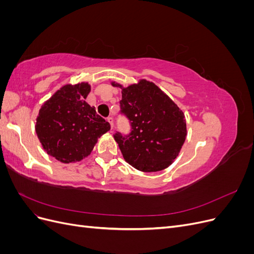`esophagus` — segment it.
<instances>
[{"label": "esophagus", "mask_w": 254, "mask_h": 254, "mask_svg": "<svg viewBox=\"0 0 254 254\" xmlns=\"http://www.w3.org/2000/svg\"><path fill=\"white\" fill-rule=\"evenodd\" d=\"M107 122H108L109 124H110L111 129H113V119L112 118H108V119H107Z\"/></svg>", "instance_id": "obj_1"}]
</instances>
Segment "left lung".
<instances>
[{
    "instance_id": "1",
    "label": "left lung",
    "mask_w": 254,
    "mask_h": 254,
    "mask_svg": "<svg viewBox=\"0 0 254 254\" xmlns=\"http://www.w3.org/2000/svg\"><path fill=\"white\" fill-rule=\"evenodd\" d=\"M122 89V112L131 121L129 137L114 134L126 162L135 170L163 171L179 156L188 134L183 111L155 83L140 79Z\"/></svg>"
}]
</instances>
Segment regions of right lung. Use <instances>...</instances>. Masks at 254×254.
I'll return each instance as SVG.
<instances>
[{
    "instance_id": "1",
    "label": "right lung",
    "mask_w": 254,
    "mask_h": 254,
    "mask_svg": "<svg viewBox=\"0 0 254 254\" xmlns=\"http://www.w3.org/2000/svg\"><path fill=\"white\" fill-rule=\"evenodd\" d=\"M88 82L66 83L45 101L36 119V133L48 155L63 163L87 158L98 137L110 130V124L96 113L86 98Z\"/></svg>"
}]
</instances>
